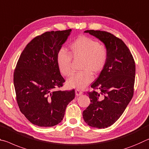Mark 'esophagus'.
<instances>
[{"mask_svg": "<svg viewBox=\"0 0 149 149\" xmlns=\"http://www.w3.org/2000/svg\"><path fill=\"white\" fill-rule=\"evenodd\" d=\"M82 94V92L80 91H79V90H76V91H75V94H76L77 96H80Z\"/></svg>", "mask_w": 149, "mask_h": 149, "instance_id": "1", "label": "esophagus"}]
</instances>
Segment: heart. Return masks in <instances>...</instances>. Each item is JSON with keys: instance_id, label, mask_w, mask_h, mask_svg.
<instances>
[{"instance_id": "heart-1", "label": "heart", "mask_w": 149, "mask_h": 149, "mask_svg": "<svg viewBox=\"0 0 149 149\" xmlns=\"http://www.w3.org/2000/svg\"><path fill=\"white\" fill-rule=\"evenodd\" d=\"M69 53L74 59H82L80 70L83 71L72 74L67 81L70 88L82 89L92 81V75L97 74L106 67L108 58L106 47L96 40L81 36L74 41L69 47ZM57 65L64 76L71 72V57L61 50L57 56Z\"/></svg>"}]
</instances>
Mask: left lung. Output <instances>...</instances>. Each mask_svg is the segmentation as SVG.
Segmentation results:
<instances>
[{
    "label": "left lung",
    "mask_w": 149,
    "mask_h": 149,
    "mask_svg": "<svg viewBox=\"0 0 149 149\" xmlns=\"http://www.w3.org/2000/svg\"><path fill=\"white\" fill-rule=\"evenodd\" d=\"M106 46L108 58L106 67L87 92L91 104L82 113L88 125L106 128L122 115L132 99L135 64L129 48L120 39L104 31L86 30Z\"/></svg>",
    "instance_id": "left-lung-1"
}]
</instances>
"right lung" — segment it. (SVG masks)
I'll use <instances>...</instances> for the list:
<instances>
[{
	"instance_id": "obj_1",
	"label": "right lung",
	"mask_w": 149,
	"mask_h": 149,
	"mask_svg": "<svg viewBox=\"0 0 149 149\" xmlns=\"http://www.w3.org/2000/svg\"><path fill=\"white\" fill-rule=\"evenodd\" d=\"M71 29L47 31L33 38L21 53L14 72V85L19 110L33 125L53 127L63 120L74 90L57 91L65 79L57 56Z\"/></svg>"
}]
</instances>
